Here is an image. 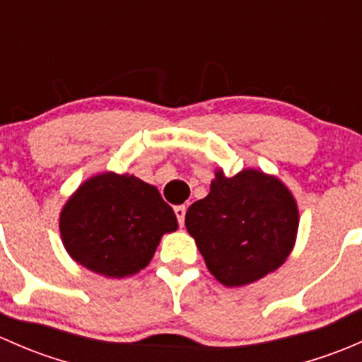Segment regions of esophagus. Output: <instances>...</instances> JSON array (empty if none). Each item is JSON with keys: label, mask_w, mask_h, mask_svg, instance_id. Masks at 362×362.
<instances>
[{"label": "esophagus", "mask_w": 362, "mask_h": 362, "mask_svg": "<svg viewBox=\"0 0 362 362\" xmlns=\"http://www.w3.org/2000/svg\"><path fill=\"white\" fill-rule=\"evenodd\" d=\"M185 211H187V206H185V204H178V206H175V215H177L178 224H180V226H184Z\"/></svg>", "instance_id": "34e87169"}]
</instances>
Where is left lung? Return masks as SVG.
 <instances>
[{
	"instance_id": "8db88e82",
	"label": "left lung",
	"mask_w": 362,
	"mask_h": 362,
	"mask_svg": "<svg viewBox=\"0 0 362 362\" xmlns=\"http://www.w3.org/2000/svg\"><path fill=\"white\" fill-rule=\"evenodd\" d=\"M298 226L293 192L254 168L235 177L215 170L206 198L185 214L206 268L226 287L247 286L279 269L294 249Z\"/></svg>"
}]
</instances>
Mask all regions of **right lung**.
Here are the masks:
<instances>
[{"mask_svg": "<svg viewBox=\"0 0 362 362\" xmlns=\"http://www.w3.org/2000/svg\"><path fill=\"white\" fill-rule=\"evenodd\" d=\"M177 228L173 208L154 185L113 171L83 182L59 215L61 240L69 257L108 279L141 272L164 233Z\"/></svg>", "mask_w": 362, "mask_h": 362, "instance_id": "obj_1", "label": "right lung"}]
</instances>
